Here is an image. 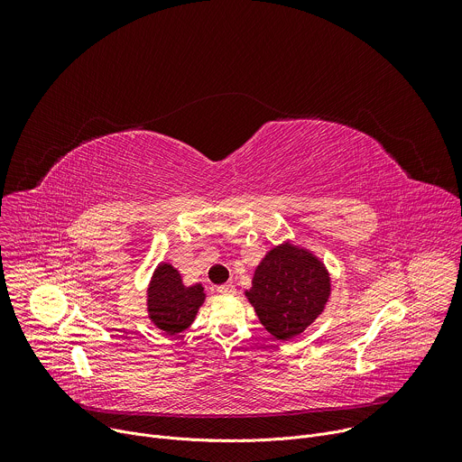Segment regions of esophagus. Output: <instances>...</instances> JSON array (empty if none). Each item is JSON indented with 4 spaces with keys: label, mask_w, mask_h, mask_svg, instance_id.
Here are the masks:
<instances>
[{
    "label": "esophagus",
    "mask_w": 462,
    "mask_h": 462,
    "mask_svg": "<svg viewBox=\"0 0 462 462\" xmlns=\"http://www.w3.org/2000/svg\"><path fill=\"white\" fill-rule=\"evenodd\" d=\"M217 292H221V294H234V292H236V287L230 285V283H225V285H219V287H217Z\"/></svg>",
    "instance_id": "34e87169"
}]
</instances>
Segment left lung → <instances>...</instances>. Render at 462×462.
Instances as JSON below:
<instances>
[{
    "label": "left lung",
    "mask_w": 462,
    "mask_h": 462,
    "mask_svg": "<svg viewBox=\"0 0 462 462\" xmlns=\"http://www.w3.org/2000/svg\"><path fill=\"white\" fill-rule=\"evenodd\" d=\"M331 282L321 263L292 245L273 248L255 269L248 301L278 340L298 337L321 314Z\"/></svg>",
    "instance_id": "1"
}]
</instances>
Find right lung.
Returning <instances> with one entry per match:
<instances>
[{
    "label": "right lung",
    "instance_id": "obj_1",
    "mask_svg": "<svg viewBox=\"0 0 462 462\" xmlns=\"http://www.w3.org/2000/svg\"><path fill=\"white\" fill-rule=\"evenodd\" d=\"M203 301L201 285L184 287L180 274L168 263L157 267L148 289V312L161 331L168 335L184 331Z\"/></svg>",
    "mask_w": 462,
    "mask_h": 462
}]
</instances>
